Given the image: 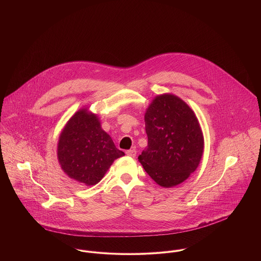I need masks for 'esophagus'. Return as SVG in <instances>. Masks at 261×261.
<instances>
[{"label": "esophagus", "mask_w": 261, "mask_h": 261, "mask_svg": "<svg viewBox=\"0 0 261 261\" xmlns=\"http://www.w3.org/2000/svg\"><path fill=\"white\" fill-rule=\"evenodd\" d=\"M125 153H126V155H128V156L135 158L136 154H137V150H136V149H128V150L125 151Z\"/></svg>", "instance_id": "esophagus-1"}]
</instances>
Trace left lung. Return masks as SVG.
Masks as SVG:
<instances>
[{
	"label": "left lung",
	"instance_id": "1",
	"mask_svg": "<svg viewBox=\"0 0 261 261\" xmlns=\"http://www.w3.org/2000/svg\"><path fill=\"white\" fill-rule=\"evenodd\" d=\"M145 122L148 147L139 155L145 171L164 188L183 183L198 168L204 151L197 116L180 97L162 94L149 105Z\"/></svg>",
	"mask_w": 261,
	"mask_h": 261
}]
</instances>
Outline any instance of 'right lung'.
<instances>
[{"instance_id": "right-lung-1", "label": "right lung", "mask_w": 261, "mask_h": 261, "mask_svg": "<svg viewBox=\"0 0 261 261\" xmlns=\"http://www.w3.org/2000/svg\"><path fill=\"white\" fill-rule=\"evenodd\" d=\"M124 155L100 126L94 113L79 110L62 129L57 156L64 173L86 186L97 184L114 160Z\"/></svg>"}]
</instances>
